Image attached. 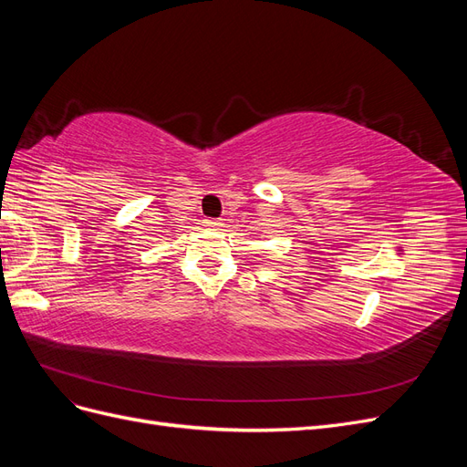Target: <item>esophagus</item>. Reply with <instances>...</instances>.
I'll return each instance as SVG.
<instances>
[{"instance_id": "34e87169", "label": "esophagus", "mask_w": 467, "mask_h": 467, "mask_svg": "<svg viewBox=\"0 0 467 467\" xmlns=\"http://www.w3.org/2000/svg\"><path fill=\"white\" fill-rule=\"evenodd\" d=\"M204 223H206V228H210V230H218L220 225H222L220 220H206Z\"/></svg>"}]
</instances>
